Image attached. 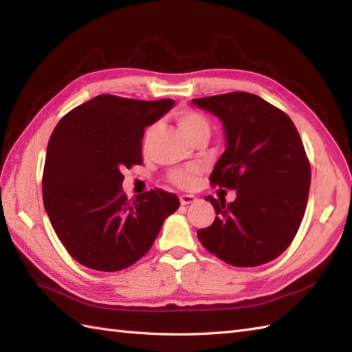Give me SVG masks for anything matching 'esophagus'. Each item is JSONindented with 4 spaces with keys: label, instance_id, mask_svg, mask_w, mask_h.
<instances>
[{
    "label": "esophagus",
    "instance_id": "esophagus-1",
    "mask_svg": "<svg viewBox=\"0 0 352 352\" xmlns=\"http://www.w3.org/2000/svg\"><path fill=\"white\" fill-rule=\"evenodd\" d=\"M195 201H197V198L193 197V195H182V197H180L182 206H189V204H192V203H195Z\"/></svg>",
    "mask_w": 352,
    "mask_h": 352
}]
</instances>
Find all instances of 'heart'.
I'll list each match as a JSON object with an SVG mask.
<instances>
[{
	"mask_svg": "<svg viewBox=\"0 0 352 352\" xmlns=\"http://www.w3.org/2000/svg\"><path fill=\"white\" fill-rule=\"evenodd\" d=\"M175 119L180 129L184 131L186 136L190 140L195 139L199 134H210V124H208L207 118L203 116L195 110H180L175 115ZM155 131V125L148 126L144 136V145L148 146L149 142H151L153 134ZM193 175H195V169L193 168H184V169H175L172 170L170 174V182L180 186V188H188L192 183Z\"/></svg>",
	"mask_w": 352,
	"mask_h": 352,
	"instance_id": "heart-1",
	"label": "heart"
}]
</instances>
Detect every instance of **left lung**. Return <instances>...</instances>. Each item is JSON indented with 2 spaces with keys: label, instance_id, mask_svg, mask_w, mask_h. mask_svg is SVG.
I'll return each instance as SVG.
<instances>
[{
  "label": "left lung",
  "instance_id": "obj_1",
  "mask_svg": "<svg viewBox=\"0 0 352 352\" xmlns=\"http://www.w3.org/2000/svg\"><path fill=\"white\" fill-rule=\"evenodd\" d=\"M192 102L218 118L226 133L212 184L236 189L230 204L206 197L216 218L198 230L199 242L228 265H265L287 250L307 206L310 164L300 134L284 111L248 92Z\"/></svg>",
  "mask_w": 352,
  "mask_h": 352
}]
</instances>
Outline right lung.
Listing matches in <instances>:
<instances>
[{"mask_svg":"<svg viewBox=\"0 0 352 352\" xmlns=\"http://www.w3.org/2000/svg\"><path fill=\"white\" fill-rule=\"evenodd\" d=\"M174 104L100 95L56 125L45 159L43 206L57 237L78 263L102 272L131 266L180 207L174 193L160 189L129 203L121 172L142 163L145 129Z\"/></svg>","mask_w":352,"mask_h":352,"instance_id":"add662e5","label":"right lung"}]
</instances>
